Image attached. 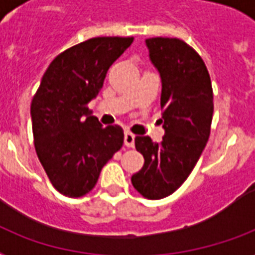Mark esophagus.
I'll use <instances>...</instances> for the list:
<instances>
[{
    "label": "esophagus",
    "instance_id": "34e87169",
    "mask_svg": "<svg viewBox=\"0 0 255 255\" xmlns=\"http://www.w3.org/2000/svg\"><path fill=\"white\" fill-rule=\"evenodd\" d=\"M124 144H126L128 148L133 147V145H135V135L131 133V132H126V133H124Z\"/></svg>",
    "mask_w": 255,
    "mask_h": 255
}]
</instances>
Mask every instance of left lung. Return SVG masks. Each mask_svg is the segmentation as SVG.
<instances>
[{"instance_id":"1","label":"left lung","mask_w":255,"mask_h":255,"mask_svg":"<svg viewBox=\"0 0 255 255\" xmlns=\"http://www.w3.org/2000/svg\"><path fill=\"white\" fill-rule=\"evenodd\" d=\"M149 58L161 77V110L165 135L160 143L136 136L143 168L131 177L143 197L160 200L172 194L197 164L210 135L213 88L202 58L178 38L145 39Z\"/></svg>"}]
</instances>
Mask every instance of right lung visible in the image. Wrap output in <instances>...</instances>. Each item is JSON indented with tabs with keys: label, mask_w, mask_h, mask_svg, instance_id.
<instances>
[{
	"label": "right lung",
	"mask_w": 255,
	"mask_h": 255,
	"mask_svg": "<svg viewBox=\"0 0 255 255\" xmlns=\"http://www.w3.org/2000/svg\"><path fill=\"white\" fill-rule=\"evenodd\" d=\"M133 37H96L55 57L31 100L34 147L59 193L82 197L123 145L119 126L103 127L87 104L103 87L110 66Z\"/></svg>",
	"instance_id": "obj_1"
}]
</instances>
